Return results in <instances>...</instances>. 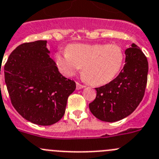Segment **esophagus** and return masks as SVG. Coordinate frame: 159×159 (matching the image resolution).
Wrapping results in <instances>:
<instances>
[{"instance_id": "obj_1", "label": "esophagus", "mask_w": 159, "mask_h": 159, "mask_svg": "<svg viewBox=\"0 0 159 159\" xmlns=\"http://www.w3.org/2000/svg\"><path fill=\"white\" fill-rule=\"evenodd\" d=\"M84 87H85V86L81 85L80 84H79V83H76V89L77 90H80V89H82V88H84Z\"/></svg>"}]
</instances>
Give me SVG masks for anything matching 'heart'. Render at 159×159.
I'll return each mask as SVG.
<instances>
[{
  "instance_id": "1",
  "label": "heart",
  "mask_w": 159,
  "mask_h": 159,
  "mask_svg": "<svg viewBox=\"0 0 159 159\" xmlns=\"http://www.w3.org/2000/svg\"><path fill=\"white\" fill-rule=\"evenodd\" d=\"M124 52L116 44L79 43L67 48V52L57 53L55 61L62 74L72 76L81 69L86 80L94 86L112 81L123 65Z\"/></svg>"
}]
</instances>
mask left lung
I'll use <instances>...</instances> for the list:
<instances>
[{"label": "left lung", "instance_id": "obj_1", "mask_svg": "<svg viewBox=\"0 0 159 159\" xmlns=\"http://www.w3.org/2000/svg\"><path fill=\"white\" fill-rule=\"evenodd\" d=\"M125 65L109 84L95 88V99L89 104L92 114L106 122L130 115L142 101L148 82V62L141 49L132 43L125 50Z\"/></svg>", "mask_w": 159, "mask_h": 159}]
</instances>
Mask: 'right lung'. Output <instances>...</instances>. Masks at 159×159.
<instances>
[{
  "label": "right lung",
  "mask_w": 159,
  "mask_h": 159,
  "mask_svg": "<svg viewBox=\"0 0 159 159\" xmlns=\"http://www.w3.org/2000/svg\"><path fill=\"white\" fill-rule=\"evenodd\" d=\"M46 41L20 45L4 65V80L12 106L28 121L53 125L62 118L75 83L60 73Z\"/></svg>",
  "instance_id": "add662e5"
}]
</instances>
